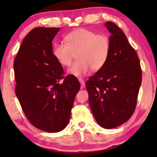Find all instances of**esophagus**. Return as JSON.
Returning a JSON list of instances; mask_svg holds the SVG:
<instances>
[{"mask_svg":"<svg viewBox=\"0 0 157 157\" xmlns=\"http://www.w3.org/2000/svg\"><path fill=\"white\" fill-rule=\"evenodd\" d=\"M78 81L81 83V89H83V88H84V86H85V82H84V81H83V79L82 78H79Z\"/></svg>","mask_w":157,"mask_h":157,"instance_id":"34e87169","label":"esophagus"}]
</instances>
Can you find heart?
I'll return each instance as SVG.
<instances>
[{
  "label": "heart",
  "mask_w": 157,
  "mask_h": 157,
  "mask_svg": "<svg viewBox=\"0 0 157 157\" xmlns=\"http://www.w3.org/2000/svg\"><path fill=\"white\" fill-rule=\"evenodd\" d=\"M67 44L57 42L52 48L53 57L62 66H68L76 53L77 60L68 68L71 75L80 76L91 69L100 70L110 54L111 41L108 36L86 29H78L65 36Z\"/></svg>",
  "instance_id": "heart-1"
}]
</instances>
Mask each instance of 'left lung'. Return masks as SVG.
Segmentation results:
<instances>
[{
    "mask_svg": "<svg viewBox=\"0 0 157 157\" xmlns=\"http://www.w3.org/2000/svg\"><path fill=\"white\" fill-rule=\"evenodd\" d=\"M105 25L111 33L110 54L86 86L96 121L103 128H112L134 113L142 74L138 56L122 30L110 21Z\"/></svg>",
    "mask_w": 157,
    "mask_h": 157,
    "instance_id": "8db88e82",
    "label": "left lung"
}]
</instances>
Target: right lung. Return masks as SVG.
I'll return each instance as SVG.
<instances>
[{"instance_id":"obj_1","label":"right lung","mask_w":157,"mask_h":157,"mask_svg":"<svg viewBox=\"0 0 157 157\" xmlns=\"http://www.w3.org/2000/svg\"><path fill=\"white\" fill-rule=\"evenodd\" d=\"M59 28H35L21 44L13 68L15 92L32 125L46 132L63 130L81 85L76 77H64L53 57L52 40Z\"/></svg>"}]
</instances>
